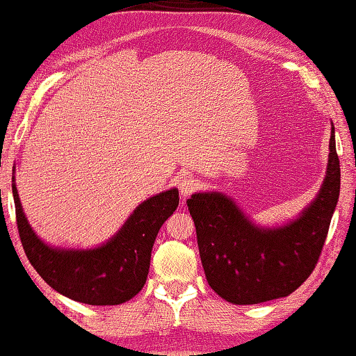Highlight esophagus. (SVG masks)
<instances>
[{
	"instance_id": "esophagus-1",
	"label": "esophagus",
	"mask_w": 356,
	"mask_h": 356,
	"mask_svg": "<svg viewBox=\"0 0 356 356\" xmlns=\"http://www.w3.org/2000/svg\"><path fill=\"white\" fill-rule=\"evenodd\" d=\"M179 188H180V195L185 198V196H190L200 188V182L198 179L193 176H184L182 180L179 182Z\"/></svg>"
}]
</instances>
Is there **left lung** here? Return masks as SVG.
<instances>
[{
    "mask_svg": "<svg viewBox=\"0 0 356 356\" xmlns=\"http://www.w3.org/2000/svg\"><path fill=\"white\" fill-rule=\"evenodd\" d=\"M320 193L299 219L264 230L222 193H195L187 201L206 280L222 299L252 305L286 297L315 270L341 192L334 127Z\"/></svg>",
    "mask_w": 356,
    "mask_h": 356,
    "instance_id": "left-lung-1",
    "label": "left lung"
}]
</instances>
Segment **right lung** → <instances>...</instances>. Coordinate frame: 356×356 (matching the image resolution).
Here are the masks:
<instances>
[{"instance_id": "obj_1", "label": "right lung", "mask_w": 356, "mask_h": 356, "mask_svg": "<svg viewBox=\"0 0 356 356\" xmlns=\"http://www.w3.org/2000/svg\"><path fill=\"white\" fill-rule=\"evenodd\" d=\"M15 220L30 264L57 293L89 305H118L144 288L152 248L161 225L179 206V192L168 190L144 201L107 245L91 251L46 246L26 222L13 184Z\"/></svg>"}]
</instances>
